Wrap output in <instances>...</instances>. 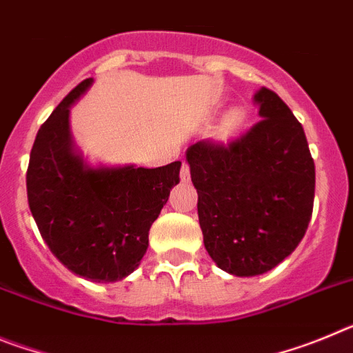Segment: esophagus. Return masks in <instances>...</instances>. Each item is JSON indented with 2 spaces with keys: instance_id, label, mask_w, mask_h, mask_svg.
Returning <instances> with one entry per match:
<instances>
[{
  "instance_id": "obj_1",
  "label": "esophagus",
  "mask_w": 353,
  "mask_h": 353,
  "mask_svg": "<svg viewBox=\"0 0 353 353\" xmlns=\"http://www.w3.org/2000/svg\"><path fill=\"white\" fill-rule=\"evenodd\" d=\"M180 180H182L183 183H187L189 180H191V170H189V164H187V162H183L182 164V170H180Z\"/></svg>"
}]
</instances>
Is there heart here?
Listing matches in <instances>:
<instances>
[{
  "mask_svg": "<svg viewBox=\"0 0 353 353\" xmlns=\"http://www.w3.org/2000/svg\"><path fill=\"white\" fill-rule=\"evenodd\" d=\"M242 121H244L242 111L240 109H233L232 113L226 117V120H224V129H226V132H233V130H236L242 125Z\"/></svg>",
  "mask_w": 353,
  "mask_h": 353,
  "instance_id": "1",
  "label": "heart"
}]
</instances>
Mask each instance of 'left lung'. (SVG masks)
Returning <instances> with one entry per match:
<instances>
[{"instance_id":"1","label":"left lung","mask_w":353,"mask_h":353,"mask_svg":"<svg viewBox=\"0 0 353 353\" xmlns=\"http://www.w3.org/2000/svg\"><path fill=\"white\" fill-rule=\"evenodd\" d=\"M261 120L226 145L187 148L205 249L224 272L260 276L304 236L314 199V162L302 125L269 88L254 93Z\"/></svg>"}]
</instances>
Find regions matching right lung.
Masks as SVG:
<instances>
[{"label":"right lung","instance_id":"obj_1","mask_svg":"<svg viewBox=\"0 0 353 353\" xmlns=\"http://www.w3.org/2000/svg\"><path fill=\"white\" fill-rule=\"evenodd\" d=\"M93 79L72 90L40 127L26 173L28 203L51 252L95 283L125 279L148 248V232L180 182L182 162L161 168L90 166L74 145L70 105Z\"/></svg>","mask_w":353,"mask_h":353}]
</instances>
